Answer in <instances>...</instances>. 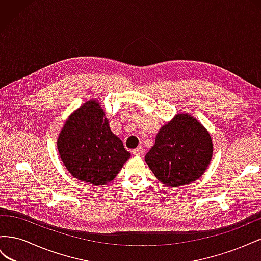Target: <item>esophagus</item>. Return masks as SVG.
<instances>
[{
    "label": "esophagus",
    "instance_id": "esophagus-1",
    "mask_svg": "<svg viewBox=\"0 0 261 261\" xmlns=\"http://www.w3.org/2000/svg\"><path fill=\"white\" fill-rule=\"evenodd\" d=\"M132 153L134 154V155H141L144 153V149L141 148V147H138V148H136V149H134L133 151H132Z\"/></svg>",
    "mask_w": 261,
    "mask_h": 261
}]
</instances>
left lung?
<instances>
[{"label":"left lung","mask_w":261,"mask_h":261,"mask_svg":"<svg viewBox=\"0 0 261 261\" xmlns=\"http://www.w3.org/2000/svg\"><path fill=\"white\" fill-rule=\"evenodd\" d=\"M210 133L188 113H177L158 132L145 161L162 184L178 187L198 179L212 159Z\"/></svg>","instance_id":"1"}]
</instances>
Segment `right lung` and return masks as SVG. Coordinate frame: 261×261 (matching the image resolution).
Segmentation results:
<instances>
[{
	"label": "right lung",
	"mask_w": 261,
	"mask_h": 261,
	"mask_svg": "<svg viewBox=\"0 0 261 261\" xmlns=\"http://www.w3.org/2000/svg\"><path fill=\"white\" fill-rule=\"evenodd\" d=\"M57 146L70 174L94 186L113 180L130 156L110 128L103 109L96 99L87 101L67 117Z\"/></svg>",
	"instance_id": "obj_1"
}]
</instances>
